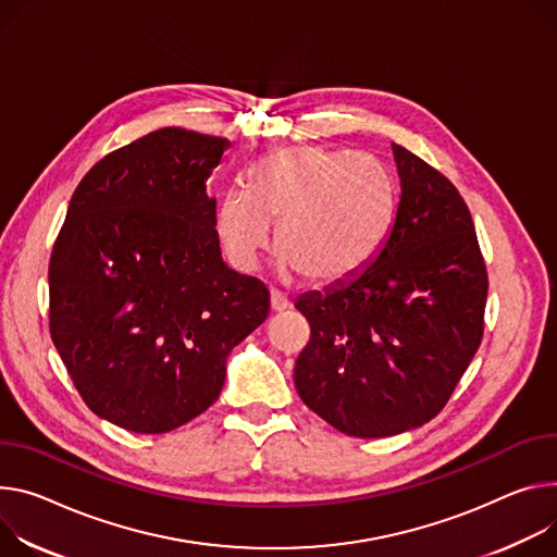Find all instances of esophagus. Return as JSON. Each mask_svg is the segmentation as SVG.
I'll return each instance as SVG.
<instances>
[{"label": "esophagus", "mask_w": 557, "mask_h": 557, "mask_svg": "<svg viewBox=\"0 0 557 557\" xmlns=\"http://www.w3.org/2000/svg\"><path fill=\"white\" fill-rule=\"evenodd\" d=\"M286 309H290V299L280 290H271V311L280 313V311H286Z\"/></svg>", "instance_id": "1"}]
</instances>
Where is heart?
<instances>
[{"instance_id":"1","label":"heart","mask_w":557,"mask_h":557,"mask_svg":"<svg viewBox=\"0 0 557 557\" xmlns=\"http://www.w3.org/2000/svg\"><path fill=\"white\" fill-rule=\"evenodd\" d=\"M395 184L373 158L324 146H282L224 193L215 231L237 271H256L277 224L282 269L331 286L360 275L395 222Z\"/></svg>"}]
</instances>
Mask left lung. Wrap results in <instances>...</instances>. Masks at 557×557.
I'll use <instances>...</instances> for the list:
<instances>
[{
	"label": "left lung",
	"instance_id": "left-lung-1",
	"mask_svg": "<svg viewBox=\"0 0 557 557\" xmlns=\"http://www.w3.org/2000/svg\"><path fill=\"white\" fill-rule=\"evenodd\" d=\"M401 197L377 258L295 301L311 339L295 362L307 407L352 437L433 420L484 335L488 273L471 211L437 169L393 144Z\"/></svg>",
	"mask_w": 557,
	"mask_h": 557
}]
</instances>
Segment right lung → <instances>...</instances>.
I'll return each instance as SVG.
<instances>
[{"mask_svg": "<svg viewBox=\"0 0 557 557\" xmlns=\"http://www.w3.org/2000/svg\"><path fill=\"white\" fill-rule=\"evenodd\" d=\"M228 139L160 128L77 184L48 264V326L86 407L169 433L220 397L226 358L269 288L222 262L207 180Z\"/></svg>", "mask_w": 557, "mask_h": 557, "instance_id": "obj_1", "label": "right lung"}]
</instances>
